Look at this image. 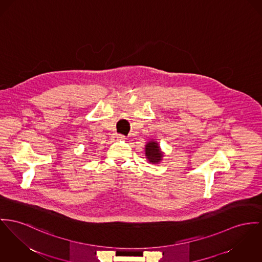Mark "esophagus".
<instances>
[{
  "mask_svg": "<svg viewBox=\"0 0 262 262\" xmlns=\"http://www.w3.org/2000/svg\"><path fill=\"white\" fill-rule=\"evenodd\" d=\"M113 139H114V140L125 139V136H124V135H121V134H115V135H114V136H113Z\"/></svg>",
  "mask_w": 262,
  "mask_h": 262,
  "instance_id": "obj_1",
  "label": "esophagus"
}]
</instances>
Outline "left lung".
<instances>
[{
    "instance_id": "8db88e82",
    "label": "left lung",
    "mask_w": 262,
    "mask_h": 262,
    "mask_svg": "<svg viewBox=\"0 0 262 262\" xmlns=\"http://www.w3.org/2000/svg\"><path fill=\"white\" fill-rule=\"evenodd\" d=\"M145 156L149 163L159 164L163 161L164 152L162 151L159 143L155 140H150L145 145Z\"/></svg>"
}]
</instances>
